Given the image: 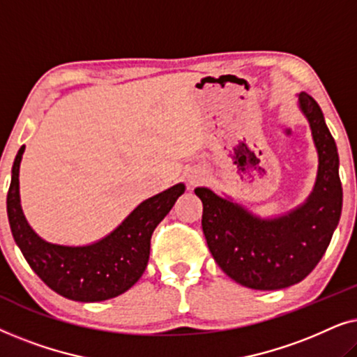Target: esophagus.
Returning <instances> with one entry per match:
<instances>
[{"label":"esophagus","mask_w":357,"mask_h":357,"mask_svg":"<svg viewBox=\"0 0 357 357\" xmlns=\"http://www.w3.org/2000/svg\"><path fill=\"white\" fill-rule=\"evenodd\" d=\"M204 180V172H202V170H192V172H188L187 175V182L190 185V188H195L197 185L203 183Z\"/></svg>","instance_id":"obj_1"}]
</instances>
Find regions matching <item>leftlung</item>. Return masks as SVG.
I'll return each mask as SVG.
<instances>
[{
  "instance_id": "left-lung-1",
  "label": "left lung",
  "mask_w": 357,
  "mask_h": 357,
  "mask_svg": "<svg viewBox=\"0 0 357 357\" xmlns=\"http://www.w3.org/2000/svg\"><path fill=\"white\" fill-rule=\"evenodd\" d=\"M297 105L309 121L319 155L314 188L304 203L280 216L261 218L231 197L195 188L203 203L209 252L231 280L250 289L276 291L301 282L324 257L340 222L343 188L336 143L309 94H297Z\"/></svg>"
}]
</instances>
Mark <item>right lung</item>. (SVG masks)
I'll return each instance as SVG.
<instances>
[{
    "instance_id": "right-lung-1",
    "label": "right lung",
    "mask_w": 357,
    "mask_h": 357,
    "mask_svg": "<svg viewBox=\"0 0 357 357\" xmlns=\"http://www.w3.org/2000/svg\"><path fill=\"white\" fill-rule=\"evenodd\" d=\"M21 146L11 170L6 208L14 242L36 275L66 299L100 302L123 294L148 266L151 236L167 216L185 185L177 183L139 203L119 226L87 245H61L42 238L24 216L19 195Z\"/></svg>"
}]
</instances>
